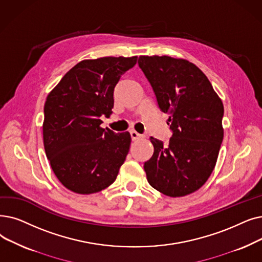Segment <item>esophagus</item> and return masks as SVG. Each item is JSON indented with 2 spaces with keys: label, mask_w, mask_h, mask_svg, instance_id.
I'll return each mask as SVG.
<instances>
[{
  "label": "esophagus",
  "mask_w": 262,
  "mask_h": 262,
  "mask_svg": "<svg viewBox=\"0 0 262 262\" xmlns=\"http://www.w3.org/2000/svg\"><path fill=\"white\" fill-rule=\"evenodd\" d=\"M130 137H132V139L135 141V140H138V139H141L143 136L142 135H140V134H138L137 132H135V130H133V132H130Z\"/></svg>",
  "instance_id": "esophagus-1"
}]
</instances>
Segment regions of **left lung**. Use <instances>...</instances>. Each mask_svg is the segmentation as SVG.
<instances>
[{
	"label": "left lung",
	"instance_id": "1",
	"mask_svg": "<svg viewBox=\"0 0 262 262\" xmlns=\"http://www.w3.org/2000/svg\"><path fill=\"white\" fill-rule=\"evenodd\" d=\"M157 105L168 113V143L150 138L154 153L144 163L150 185L170 197L199 189L211 176L224 138V106L207 76L186 60L139 56Z\"/></svg>",
	"mask_w": 262,
	"mask_h": 262
}]
</instances>
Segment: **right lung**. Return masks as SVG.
Instances as JSON below:
<instances>
[{"label":"right lung","instance_id":"obj_1","mask_svg":"<svg viewBox=\"0 0 262 262\" xmlns=\"http://www.w3.org/2000/svg\"><path fill=\"white\" fill-rule=\"evenodd\" d=\"M137 56L84 60L49 93L43 107V146L54 174L77 194H93L116 181L130 146L128 132L101 128L113 92Z\"/></svg>","mask_w":262,"mask_h":262}]
</instances>
